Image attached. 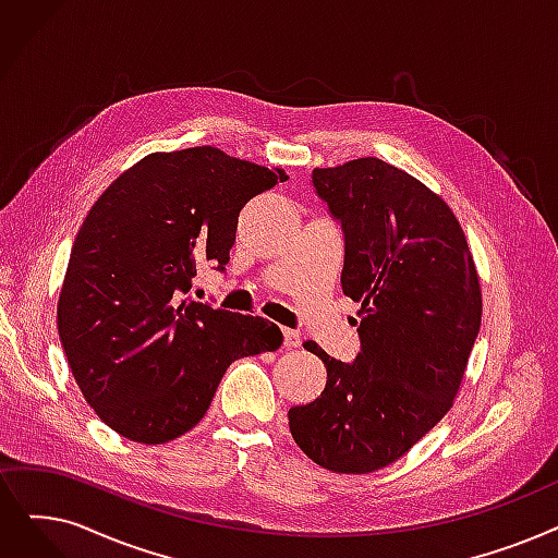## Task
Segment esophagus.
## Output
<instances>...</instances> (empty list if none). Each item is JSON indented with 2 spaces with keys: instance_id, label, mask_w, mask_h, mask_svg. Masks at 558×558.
Segmentation results:
<instances>
[{
  "instance_id": "1",
  "label": "esophagus",
  "mask_w": 558,
  "mask_h": 558,
  "mask_svg": "<svg viewBox=\"0 0 558 558\" xmlns=\"http://www.w3.org/2000/svg\"><path fill=\"white\" fill-rule=\"evenodd\" d=\"M282 337H284V347H287V349H296V347H301V335H299L296 330H289V328H284V330H282Z\"/></svg>"
}]
</instances>
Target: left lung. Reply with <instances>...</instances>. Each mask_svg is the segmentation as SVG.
Returning a JSON list of instances; mask_svg holds the SVG:
<instances>
[{"label":"left lung","mask_w":558,"mask_h":558,"mask_svg":"<svg viewBox=\"0 0 558 558\" xmlns=\"http://www.w3.org/2000/svg\"><path fill=\"white\" fill-rule=\"evenodd\" d=\"M342 221V292L360 303L353 365L317 342L328 380L289 408L292 438L314 463L369 474L413 449L453 405L481 326L474 257L456 214L424 182L376 157L314 168Z\"/></svg>","instance_id":"1"}]
</instances>
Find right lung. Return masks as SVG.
<instances>
[{"label":"right lung","mask_w":558,"mask_h":558,"mask_svg":"<svg viewBox=\"0 0 558 558\" xmlns=\"http://www.w3.org/2000/svg\"><path fill=\"white\" fill-rule=\"evenodd\" d=\"M282 180V168L211 145L153 153L86 214L57 326L84 399L123 438H180L205 417L234 360L282 344L271 322L182 299L198 264L226 269L239 211Z\"/></svg>","instance_id":"right-lung-1"}]
</instances>
